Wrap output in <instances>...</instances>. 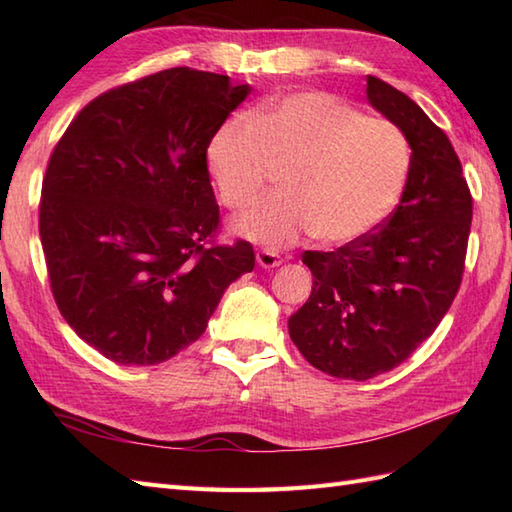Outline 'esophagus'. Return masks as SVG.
I'll use <instances>...</instances> for the list:
<instances>
[{
  "mask_svg": "<svg viewBox=\"0 0 512 512\" xmlns=\"http://www.w3.org/2000/svg\"><path fill=\"white\" fill-rule=\"evenodd\" d=\"M257 264L262 266V268H277L281 262H284V259H281L275 250H268V248H262V250H257Z\"/></svg>",
  "mask_w": 512,
  "mask_h": 512,
  "instance_id": "1",
  "label": "esophagus"
}]
</instances>
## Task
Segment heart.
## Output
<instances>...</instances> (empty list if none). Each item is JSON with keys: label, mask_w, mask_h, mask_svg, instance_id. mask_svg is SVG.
Wrapping results in <instances>:
<instances>
[{"label": "heart", "mask_w": 512, "mask_h": 512, "mask_svg": "<svg viewBox=\"0 0 512 512\" xmlns=\"http://www.w3.org/2000/svg\"><path fill=\"white\" fill-rule=\"evenodd\" d=\"M206 162L228 209H244L281 171L277 195L235 220L268 248L312 233L341 246L372 233L396 209L411 171L405 132L328 92H295L253 118L233 116L213 134Z\"/></svg>", "instance_id": "b5f03b06"}]
</instances>
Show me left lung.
I'll list each match as a JSON object with an SVG mask.
<instances>
[{
  "mask_svg": "<svg viewBox=\"0 0 512 512\" xmlns=\"http://www.w3.org/2000/svg\"><path fill=\"white\" fill-rule=\"evenodd\" d=\"M367 99L409 140L405 191L372 233L330 253H303L312 292L288 319L303 358L345 380L398 367L438 328L462 284L473 220L469 184L447 134L376 76H367Z\"/></svg>",
  "mask_w": 512,
  "mask_h": 512,
  "instance_id": "left-lung-1",
  "label": "left lung"
}]
</instances>
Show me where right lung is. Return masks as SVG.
Wrapping results in <instances>:
<instances>
[{"label": "right lung", "mask_w": 512, "mask_h": 512, "mask_svg": "<svg viewBox=\"0 0 512 512\" xmlns=\"http://www.w3.org/2000/svg\"><path fill=\"white\" fill-rule=\"evenodd\" d=\"M250 94L171 68L96 96L52 149L39 235L57 308L118 365H156L198 341L253 246L220 226L206 149Z\"/></svg>", "instance_id": "add662e5"}]
</instances>
